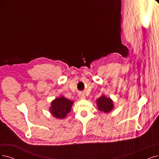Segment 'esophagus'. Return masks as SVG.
Wrapping results in <instances>:
<instances>
[{
	"label": "esophagus",
	"instance_id": "34e87169",
	"mask_svg": "<svg viewBox=\"0 0 159 159\" xmlns=\"http://www.w3.org/2000/svg\"><path fill=\"white\" fill-rule=\"evenodd\" d=\"M79 96L80 99H85V96H84V93L80 92V93H79Z\"/></svg>",
	"mask_w": 159,
	"mask_h": 159
}]
</instances>
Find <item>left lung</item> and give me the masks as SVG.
Here are the masks:
<instances>
[{
    "label": "left lung",
    "instance_id": "left-lung-1",
    "mask_svg": "<svg viewBox=\"0 0 159 159\" xmlns=\"http://www.w3.org/2000/svg\"><path fill=\"white\" fill-rule=\"evenodd\" d=\"M96 104L98 109L105 113H110L114 107L113 101L105 95H102L96 99Z\"/></svg>",
    "mask_w": 159,
    "mask_h": 159
}]
</instances>
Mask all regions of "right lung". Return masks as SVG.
Listing matches in <instances>:
<instances>
[{
    "instance_id": "obj_1",
    "label": "right lung",
    "mask_w": 159,
    "mask_h": 159,
    "mask_svg": "<svg viewBox=\"0 0 159 159\" xmlns=\"http://www.w3.org/2000/svg\"><path fill=\"white\" fill-rule=\"evenodd\" d=\"M73 102L64 96L56 98L51 102L50 112L56 119H63L71 110Z\"/></svg>"
}]
</instances>
